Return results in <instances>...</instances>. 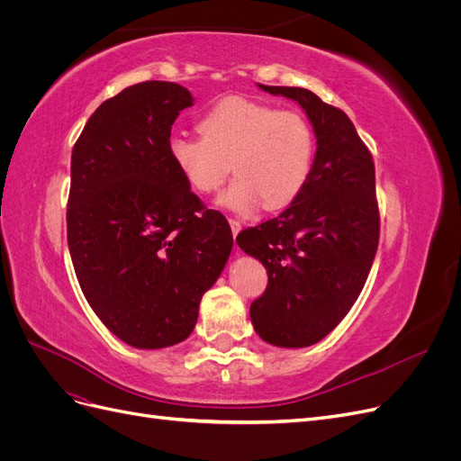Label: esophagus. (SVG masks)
<instances>
[{
	"label": "esophagus",
	"mask_w": 461,
	"mask_h": 461,
	"mask_svg": "<svg viewBox=\"0 0 461 461\" xmlns=\"http://www.w3.org/2000/svg\"><path fill=\"white\" fill-rule=\"evenodd\" d=\"M229 222H230V230H232V236H234V239H236V234H239V232H240V229H242V222H240L239 219H230Z\"/></svg>",
	"instance_id": "34e87169"
}]
</instances>
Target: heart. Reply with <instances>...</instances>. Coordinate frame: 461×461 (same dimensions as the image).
I'll list each match as a JSON object with an SVG mask.
<instances>
[{"mask_svg":"<svg viewBox=\"0 0 461 461\" xmlns=\"http://www.w3.org/2000/svg\"><path fill=\"white\" fill-rule=\"evenodd\" d=\"M198 138L173 134L167 151L185 183L196 192H215L229 171L236 175L219 203L236 213L263 207L275 212L294 202L315 163V131L298 111L278 109L230 95L200 119Z\"/></svg>","mask_w":461,"mask_h":461,"instance_id":"b5f03b06","label":"heart"}]
</instances>
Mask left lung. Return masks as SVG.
<instances>
[{
  "instance_id": "obj_1",
  "label": "left lung",
  "mask_w": 461,
  "mask_h": 461,
  "mask_svg": "<svg viewBox=\"0 0 461 461\" xmlns=\"http://www.w3.org/2000/svg\"><path fill=\"white\" fill-rule=\"evenodd\" d=\"M261 90L290 97L313 124V171L285 212L236 236L267 269V288L249 305L259 337L303 348L325 339L350 312L379 246L375 163L342 109L294 86Z\"/></svg>"
}]
</instances>
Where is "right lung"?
<instances>
[{"mask_svg":"<svg viewBox=\"0 0 461 461\" xmlns=\"http://www.w3.org/2000/svg\"><path fill=\"white\" fill-rule=\"evenodd\" d=\"M194 102L146 80L97 107L71 156L67 242L102 323L134 348L183 342L232 249L227 219L205 209L173 165V122Z\"/></svg>","mask_w":461,"mask_h":461,"instance_id":"1","label":"right lung"}]
</instances>
